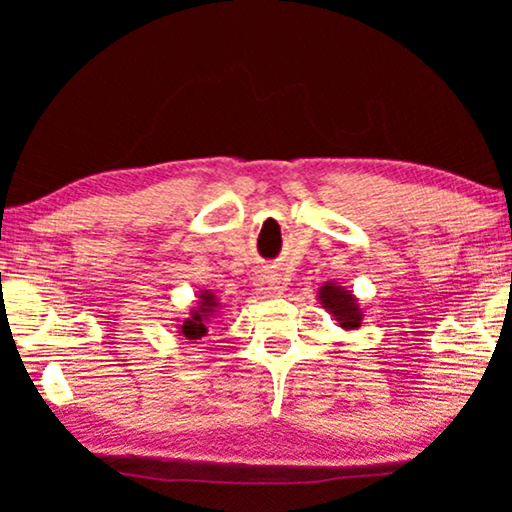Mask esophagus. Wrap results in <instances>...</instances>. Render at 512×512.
Wrapping results in <instances>:
<instances>
[{
	"instance_id": "1",
	"label": "esophagus",
	"mask_w": 512,
	"mask_h": 512,
	"mask_svg": "<svg viewBox=\"0 0 512 512\" xmlns=\"http://www.w3.org/2000/svg\"><path fill=\"white\" fill-rule=\"evenodd\" d=\"M256 286H258V289H261V291H265V293H277L279 289H282V284H279L277 277H263L261 282H258Z\"/></svg>"
}]
</instances>
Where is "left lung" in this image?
I'll return each instance as SVG.
<instances>
[{
	"instance_id": "1",
	"label": "left lung",
	"mask_w": 512,
	"mask_h": 512,
	"mask_svg": "<svg viewBox=\"0 0 512 512\" xmlns=\"http://www.w3.org/2000/svg\"><path fill=\"white\" fill-rule=\"evenodd\" d=\"M317 298L321 307L338 321L340 328H345V331H356V328H361L363 312L359 298H356L352 291H347L345 286H340L338 282H326L319 289Z\"/></svg>"
}]
</instances>
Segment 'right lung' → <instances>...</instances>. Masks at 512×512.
<instances>
[{
	"label": "right lung",
	"mask_w": 512,
	"mask_h": 512,
	"mask_svg": "<svg viewBox=\"0 0 512 512\" xmlns=\"http://www.w3.org/2000/svg\"><path fill=\"white\" fill-rule=\"evenodd\" d=\"M198 305L193 307L191 314L177 326V333L186 340H200L207 335L209 319L219 312V298L212 291H200Z\"/></svg>",
	"instance_id": "right-lung-1"
}]
</instances>
